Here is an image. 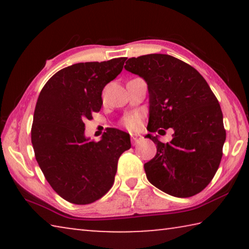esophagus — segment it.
Masks as SVG:
<instances>
[{
  "label": "esophagus",
  "instance_id": "obj_1",
  "mask_svg": "<svg viewBox=\"0 0 249 249\" xmlns=\"http://www.w3.org/2000/svg\"><path fill=\"white\" fill-rule=\"evenodd\" d=\"M130 140H132L133 145H136L137 142H140L142 140V136L140 134H130Z\"/></svg>",
  "mask_w": 249,
  "mask_h": 249
}]
</instances>
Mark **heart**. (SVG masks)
<instances>
[{
  "mask_svg": "<svg viewBox=\"0 0 249 249\" xmlns=\"http://www.w3.org/2000/svg\"><path fill=\"white\" fill-rule=\"evenodd\" d=\"M124 123L126 125V127H128L129 129H135V128H137L138 126H140L141 119H140V116H138V115L133 114V115H129V116L126 117Z\"/></svg>",
  "mask_w": 249,
  "mask_h": 249,
  "instance_id": "obj_1",
  "label": "heart"
}]
</instances>
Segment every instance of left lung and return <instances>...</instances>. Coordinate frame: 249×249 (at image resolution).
Masks as SVG:
<instances>
[{"instance_id": "obj_1", "label": "left lung", "mask_w": 249, "mask_h": 249, "mask_svg": "<svg viewBox=\"0 0 249 249\" xmlns=\"http://www.w3.org/2000/svg\"><path fill=\"white\" fill-rule=\"evenodd\" d=\"M124 68L148 87L147 129L175 132L167 144L146 135L157 145V154L144 165L147 179L177 197L201 192L218 169L226 138L222 109L208 82L193 67L169 54L129 58Z\"/></svg>"}]
</instances>
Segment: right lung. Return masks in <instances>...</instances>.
Segmentation results:
<instances>
[{"instance_id":"obj_1","label":"right lung","mask_w":249,"mask_h":249,"mask_svg":"<svg viewBox=\"0 0 249 249\" xmlns=\"http://www.w3.org/2000/svg\"><path fill=\"white\" fill-rule=\"evenodd\" d=\"M126 58L80 62L54 73L37 100L32 144L52 188L73 204L99 200L114 182L117 161L130 148L129 134L112 129L90 142L84 121L102 107V91L123 70Z\"/></svg>"}]
</instances>
